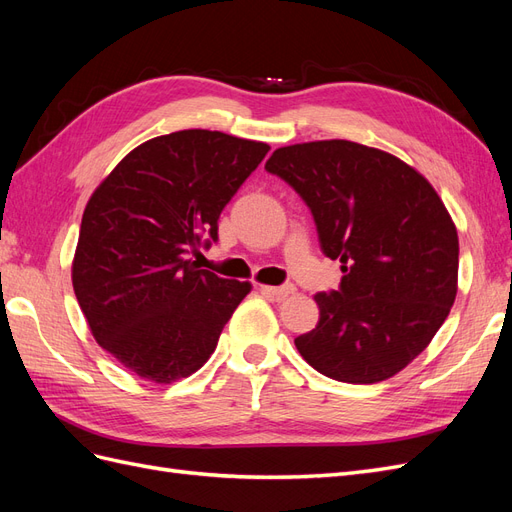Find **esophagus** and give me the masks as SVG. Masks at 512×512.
<instances>
[{"label": "esophagus", "instance_id": "1", "mask_svg": "<svg viewBox=\"0 0 512 512\" xmlns=\"http://www.w3.org/2000/svg\"><path fill=\"white\" fill-rule=\"evenodd\" d=\"M260 290L265 294H271V297H275L277 301H284L297 288H294L292 284H284V286H260Z\"/></svg>", "mask_w": 512, "mask_h": 512}]
</instances>
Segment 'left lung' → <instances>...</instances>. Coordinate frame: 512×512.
Wrapping results in <instances>:
<instances>
[{"instance_id": "left-lung-1", "label": "left lung", "mask_w": 512, "mask_h": 512, "mask_svg": "<svg viewBox=\"0 0 512 512\" xmlns=\"http://www.w3.org/2000/svg\"><path fill=\"white\" fill-rule=\"evenodd\" d=\"M265 168L314 215L342 284L294 346L327 378L374 384L421 354L455 303L457 228L431 183L391 153L352 141L280 147Z\"/></svg>"}]
</instances>
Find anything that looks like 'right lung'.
I'll list each match as a JSON object with an SVG mask.
<instances>
[{"label": "right lung", "instance_id": "obj_1", "mask_svg": "<svg viewBox=\"0 0 512 512\" xmlns=\"http://www.w3.org/2000/svg\"><path fill=\"white\" fill-rule=\"evenodd\" d=\"M267 151L224 132L164 134L132 149L91 194L74 294L96 342L138 378L192 376L250 292L190 256L218 241L222 209Z\"/></svg>", "mask_w": 512, "mask_h": 512}]
</instances>
